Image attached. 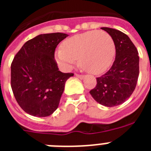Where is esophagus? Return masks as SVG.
<instances>
[{"label":"esophagus","instance_id":"34e87169","mask_svg":"<svg viewBox=\"0 0 151 151\" xmlns=\"http://www.w3.org/2000/svg\"><path fill=\"white\" fill-rule=\"evenodd\" d=\"M76 76L78 77V78H81V79H82V78H84V77H85V76H84V75L76 74Z\"/></svg>","mask_w":151,"mask_h":151}]
</instances>
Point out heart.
<instances>
[{
  "mask_svg": "<svg viewBox=\"0 0 151 151\" xmlns=\"http://www.w3.org/2000/svg\"><path fill=\"white\" fill-rule=\"evenodd\" d=\"M116 55L114 41L104 31L93 30L74 35L63 43L56 53L60 65L71 67L78 60L88 73L101 74L111 66Z\"/></svg>",
  "mask_w": 151,
  "mask_h": 151,
  "instance_id": "heart-1",
  "label": "heart"
}]
</instances>
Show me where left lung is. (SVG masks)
Segmentation results:
<instances>
[{"label": "left lung", "mask_w": 151, "mask_h": 151, "mask_svg": "<svg viewBox=\"0 0 151 151\" xmlns=\"http://www.w3.org/2000/svg\"><path fill=\"white\" fill-rule=\"evenodd\" d=\"M111 35L116 46V58L105 74L97 78L92 97L105 106L122 104L132 95L139 75L138 52L127 35L116 29L103 27Z\"/></svg>", "instance_id": "8db88e82"}]
</instances>
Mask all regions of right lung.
<instances>
[{
	"label": "right lung",
	"mask_w": 151,
	"mask_h": 151,
	"mask_svg": "<svg viewBox=\"0 0 151 151\" xmlns=\"http://www.w3.org/2000/svg\"><path fill=\"white\" fill-rule=\"evenodd\" d=\"M67 36L39 35L26 41L13 58L12 91L19 106L30 115H51L59 106L66 80L74 75L60 71L54 59L56 47Z\"/></svg>",
	"instance_id": "add662e5"
}]
</instances>
